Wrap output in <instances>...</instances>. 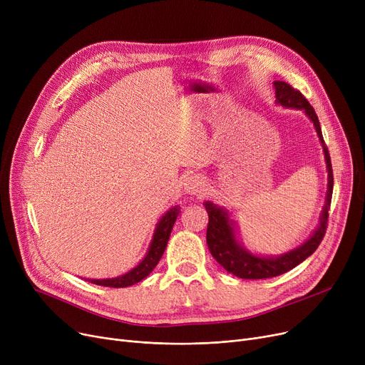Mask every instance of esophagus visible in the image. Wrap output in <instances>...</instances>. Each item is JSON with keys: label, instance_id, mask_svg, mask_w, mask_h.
I'll return each instance as SVG.
<instances>
[{"label": "esophagus", "instance_id": "1", "mask_svg": "<svg viewBox=\"0 0 365 365\" xmlns=\"http://www.w3.org/2000/svg\"><path fill=\"white\" fill-rule=\"evenodd\" d=\"M204 179L201 178V175H195V173H192V175H189L185 178L183 180V190L186 194L189 195H200L202 194L204 190Z\"/></svg>", "mask_w": 365, "mask_h": 365}]
</instances>
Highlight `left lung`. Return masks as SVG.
Returning <instances> with one entry per match:
<instances>
[{"label":"left lung","instance_id":"left-lung-1","mask_svg":"<svg viewBox=\"0 0 365 365\" xmlns=\"http://www.w3.org/2000/svg\"><path fill=\"white\" fill-rule=\"evenodd\" d=\"M274 87L277 105H281L282 108H293L302 110L304 112L306 117L312 121L315 131L318 134L319 143L322 146L325 165H327V194H325V204L319 216V223L314 229V232L309 235V238L303 241L299 247L293 248V250L278 256H262L247 250L244 244L237 237V223L234 219H231L229 210L219 204H215L213 201H204V207L208 213V250L216 259V262L220 266H223L229 274L242 279L272 278L293 269V267L300 264L304 259H308L317 250L324 238L325 227H327L329 220V210L333 194V170L329 149L325 146L322 139L319 120L314 108L303 98V94L299 90H294L290 84H287L284 81H274Z\"/></svg>","mask_w":365,"mask_h":365}]
</instances>
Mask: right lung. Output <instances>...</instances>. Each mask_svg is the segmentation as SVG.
<instances>
[{
    "label": "right lung",
    "instance_id": "1",
    "mask_svg": "<svg viewBox=\"0 0 365 365\" xmlns=\"http://www.w3.org/2000/svg\"><path fill=\"white\" fill-rule=\"evenodd\" d=\"M179 213H180V207L173 205L168 212L158 220L145 257L136 266L131 267L128 272H125L120 277L103 278V279L87 278L88 282L96 284V285H103V287H113V289H123V287H130L133 284H138L139 281L145 279L153 271V267L158 264L161 256L164 255L173 225H175Z\"/></svg>",
    "mask_w": 365,
    "mask_h": 365
}]
</instances>
